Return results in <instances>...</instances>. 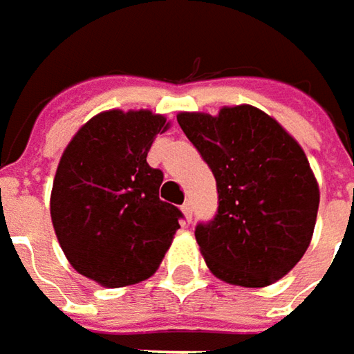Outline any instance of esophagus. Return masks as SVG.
<instances>
[{
  "instance_id": "1",
  "label": "esophagus",
  "mask_w": 354,
  "mask_h": 354,
  "mask_svg": "<svg viewBox=\"0 0 354 354\" xmlns=\"http://www.w3.org/2000/svg\"><path fill=\"white\" fill-rule=\"evenodd\" d=\"M181 209H183V214H185V218H187V223H191V218H193V203H191V201H187Z\"/></svg>"
}]
</instances>
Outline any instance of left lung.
I'll list each match as a JSON object with an SVG mask.
<instances>
[{"mask_svg": "<svg viewBox=\"0 0 354 354\" xmlns=\"http://www.w3.org/2000/svg\"><path fill=\"white\" fill-rule=\"evenodd\" d=\"M177 122L216 179V214L195 228L209 270L244 288L283 278L306 254L319 209L299 143L254 106L181 112Z\"/></svg>", "mask_w": 354, "mask_h": 354, "instance_id": "1", "label": "left lung"}]
</instances>
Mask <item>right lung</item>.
<instances>
[{"label": "right lung", "mask_w": 354, "mask_h": 354, "mask_svg": "<svg viewBox=\"0 0 354 354\" xmlns=\"http://www.w3.org/2000/svg\"><path fill=\"white\" fill-rule=\"evenodd\" d=\"M167 120L147 110H110L88 120L64 149L50 193V218L78 274L106 288L149 278L183 212L159 198L163 171L147 163Z\"/></svg>", "instance_id": "1"}]
</instances>
